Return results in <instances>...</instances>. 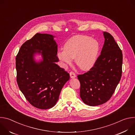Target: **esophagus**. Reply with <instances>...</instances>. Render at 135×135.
Listing matches in <instances>:
<instances>
[{"mask_svg": "<svg viewBox=\"0 0 135 135\" xmlns=\"http://www.w3.org/2000/svg\"><path fill=\"white\" fill-rule=\"evenodd\" d=\"M69 74H70V78L71 79H74V78H76V75H75V74L74 72L71 71L69 73Z\"/></svg>", "mask_w": 135, "mask_h": 135, "instance_id": "esophagus-1", "label": "esophagus"}]
</instances>
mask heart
Listing matches in <instances>:
<instances>
[{
    "instance_id": "obj_1",
    "label": "heart",
    "mask_w": 135,
    "mask_h": 135,
    "mask_svg": "<svg viewBox=\"0 0 135 135\" xmlns=\"http://www.w3.org/2000/svg\"><path fill=\"white\" fill-rule=\"evenodd\" d=\"M64 50L57 55L65 65H70L72 59L82 70H88L94 65L99 51V44L95 39L86 35L71 37L64 44Z\"/></svg>"
}]
</instances>
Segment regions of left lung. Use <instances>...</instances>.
<instances>
[{
    "instance_id": "8db88e82",
    "label": "left lung",
    "mask_w": 135,
    "mask_h": 135,
    "mask_svg": "<svg viewBox=\"0 0 135 135\" xmlns=\"http://www.w3.org/2000/svg\"><path fill=\"white\" fill-rule=\"evenodd\" d=\"M105 38L101 54L87 73L79 75L80 97L84 104L95 106L107 102L112 97L122 75L123 55L113 37L103 32Z\"/></svg>"
}]
</instances>
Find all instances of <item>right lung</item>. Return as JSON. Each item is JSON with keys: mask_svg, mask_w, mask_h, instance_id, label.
<instances>
[{"mask_svg": "<svg viewBox=\"0 0 135 135\" xmlns=\"http://www.w3.org/2000/svg\"><path fill=\"white\" fill-rule=\"evenodd\" d=\"M50 34L37 33L20 47L16 57L17 83L29 103L42 109L53 107L69 80V74L56 62L57 45ZM41 55L37 61L35 56Z\"/></svg>", "mask_w": 135, "mask_h": 135, "instance_id": "1", "label": "right lung"}]
</instances>
